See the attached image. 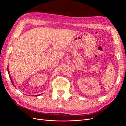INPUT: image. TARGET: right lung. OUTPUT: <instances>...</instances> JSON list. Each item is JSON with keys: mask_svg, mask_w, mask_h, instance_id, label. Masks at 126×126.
<instances>
[{"mask_svg": "<svg viewBox=\"0 0 126 126\" xmlns=\"http://www.w3.org/2000/svg\"><path fill=\"white\" fill-rule=\"evenodd\" d=\"M8 74H9V71H8ZM9 76H10V75H9ZM10 79H11V82H12V83H13V84L14 85V83H13V81H12V79H11V77H10ZM39 95H40V94H38V95H36V96H39Z\"/></svg>", "mask_w": 126, "mask_h": 126, "instance_id": "right-lung-1", "label": "right lung"}]
</instances>
